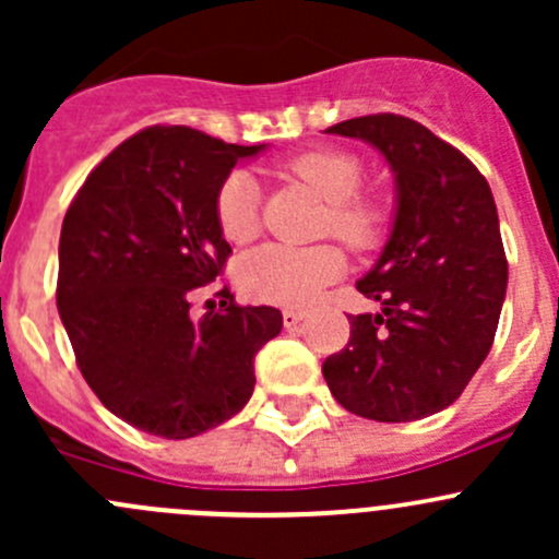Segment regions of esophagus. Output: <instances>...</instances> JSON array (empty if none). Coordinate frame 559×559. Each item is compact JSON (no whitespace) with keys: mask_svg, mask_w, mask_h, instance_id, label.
I'll use <instances>...</instances> for the list:
<instances>
[{"mask_svg":"<svg viewBox=\"0 0 559 559\" xmlns=\"http://www.w3.org/2000/svg\"><path fill=\"white\" fill-rule=\"evenodd\" d=\"M302 319H306V311H302V308H284V324L286 326H297Z\"/></svg>","mask_w":559,"mask_h":559,"instance_id":"esophagus-1","label":"esophagus"}]
</instances>
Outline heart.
I'll list each match as a JSON object with an SVG mask.
<instances>
[{"instance_id": "obj_1", "label": "heart", "mask_w": 559, "mask_h": 559, "mask_svg": "<svg viewBox=\"0 0 559 559\" xmlns=\"http://www.w3.org/2000/svg\"><path fill=\"white\" fill-rule=\"evenodd\" d=\"M295 178L313 186L326 202V229L352 246L370 251L384 240L389 205L379 194H359L365 165L357 154L341 148H316L295 156L286 165ZM216 222L229 243H248L259 233V183L251 173L235 170L216 191ZM346 270V257L337 246H284L253 248L238 264V284L253 300L302 306Z\"/></svg>"}]
</instances>
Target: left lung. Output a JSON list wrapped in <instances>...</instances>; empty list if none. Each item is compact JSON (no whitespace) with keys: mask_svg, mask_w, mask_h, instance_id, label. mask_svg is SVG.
I'll return each mask as SVG.
<instances>
[{"mask_svg":"<svg viewBox=\"0 0 559 559\" xmlns=\"http://www.w3.org/2000/svg\"><path fill=\"white\" fill-rule=\"evenodd\" d=\"M326 134L384 154L397 207L379 262L357 281L379 313L348 319V346L321 373L352 414L425 419L460 397L498 330L509 262L492 189L467 156L405 116L348 118Z\"/></svg>","mask_w":559,"mask_h":559,"instance_id":"1","label":"left lung"}]
</instances>
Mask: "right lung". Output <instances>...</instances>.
I'll return each mask as SVG.
<instances>
[{
	"label": "right lung",
	"instance_id": "obj_1",
	"mask_svg": "<svg viewBox=\"0 0 559 559\" xmlns=\"http://www.w3.org/2000/svg\"><path fill=\"white\" fill-rule=\"evenodd\" d=\"M235 145L189 127H148L107 154L61 224L56 306L78 368L118 419L159 438H194L251 397L253 357L284 326L270 306L191 316V295L233 253L216 191Z\"/></svg>",
	"mask_w": 559,
	"mask_h": 559
}]
</instances>
